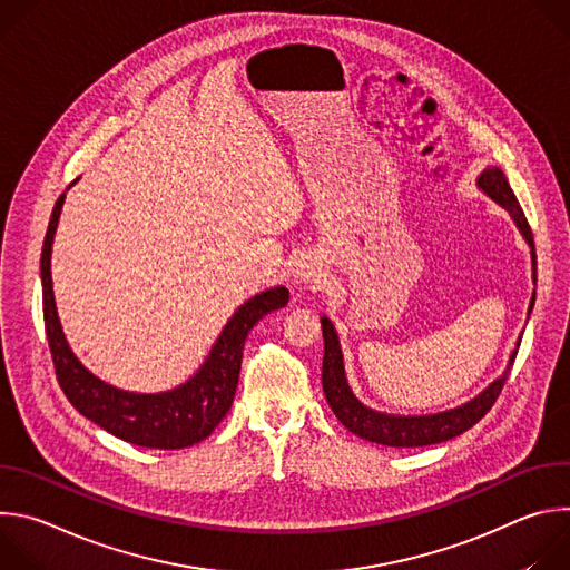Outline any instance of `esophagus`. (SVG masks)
<instances>
[{
  "label": "esophagus",
  "instance_id": "34e87169",
  "mask_svg": "<svg viewBox=\"0 0 570 570\" xmlns=\"http://www.w3.org/2000/svg\"><path fill=\"white\" fill-rule=\"evenodd\" d=\"M297 277H299L304 284H313V286H317V284H320L317 275H315L313 271H308V268H304V271H297Z\"/></svg>",
  "mask_w": 570,
  "mask_h": 570
}]
</instances>
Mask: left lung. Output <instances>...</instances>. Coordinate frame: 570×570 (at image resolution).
<instances>
[{"label":"left lung","instance_id":"obj_1","mask_svg":"<svg viewBox=\"0 0 570 570\" xmlns=\"http://www.w3.org/2000/svg\"><path fill=\"white\" fill-rule=\"evenodd\" d=\"M478 189L490 196L494 203H499L503 209L510 212V216L514 218L519 232L523 234V238L528 240V246L532 248V264H534V282H537V255H534V240H532V229L528 225V218L505 178V174L499 167H487L480 176H478ZM534 306V295L530 299V311ZM322 338H324V358H322V390L324 396H327V403L332 405L334 415L338 417V422L352 431L354 435L367 440V442H376L383 446H396V449H413V446H429V444H440L446 442L451 438L462 435L464 431H469L473 424H478L490 409L494 405L497 396L501 394L510 370L514 365L517 358V350L521 345V338L517 343V350L510 356V363L505 367V372L494 381L487 385L478 396H473L471 401L458 405V409L444 411V413H435V415H420V417H403V415H385V413H376L367 405H363L345 376V365H343V352H341V341L338 334L334 330V324L327 315H322Z\"/></svg>","mask_w":570,"mask_h":570}]
</instances>
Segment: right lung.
<instances>
[{"label": "right lung", "mask_w": 570, "mask_h": 570, "mask_svg": "<svg viewBox=\"0 0 570 570\" xmlns=\"http://www.w3.org/2000/svg\"><path fill=\"white\" fill-rule=\"evenodd\" d=\"M62 203L65 194L56 200L51 212L42 246L40 277L47 341L65 396L80 415L124 442L169 451L198 444L232 409L243 345H246L250 330L266 313L288 304V288L275 286L240 304L227 320L200 370L187 383L157 394L119 390L95 376L76 358L60 327L51 286V246Z\"/></svg>", "instance_id": "add662e5"}]
</instances>
